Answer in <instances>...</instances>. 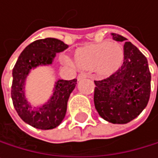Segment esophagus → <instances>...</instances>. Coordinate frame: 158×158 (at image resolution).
Here are the masks:
<instances>
[{
    "mask_svg": "<svg viewBox=\"0 0 158 158\" xmlns=\"http://www.w3.org/2000/svg\"><path fill=\"white\" fill-rule=\"evenodd\" d=\"M85 77H88V74L85 73H79V74H78V76H77V80H78V81H80V80L84 79V78H85Z\"/></svg>",
    "mask_w": 158,
    "mask_h": 158,
    "instance_id": "esophagus-1",
    "label": "esophagus"
}]
</instances>
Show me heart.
<instances>
[{
    "label": "heart",
    "instance_id": "heart-1",
    "mask_svg": "<svg viewBox=\"0 0 158 158\" xmlns=\"http://www.w3.org/2000/svg\"><path fill=\"white\" fill-rule=\"evenodd\" d=\"M124 52L122 46L114 42L89 44L78 48L74 52L75 65L85 70L93 69L100 76H109L123 65ZM64 61L72 63L68 57Z\"/></svg>",
    "mask_w": 158,
    "mask_h": 158
}]
</instances>
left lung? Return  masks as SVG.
<instances>
[{
    "label": "left lung",
    "mask_w": 158,
    "mask_h": 158,
    "mask_svg": "<svg viewBox=\"0 0 158 158\" xmlns=\"http://www.w3.org/2000/svg\"><path fill=\"white\" fill-rule=\"evenodd\" d=\"M113 39L126 41L123 35L112 33ZM123 66L115 73L94 81V105L104 120L117 124L133 121L146 107L151 92V73L147 58L131 42L123 45Z\"/></svg>",
    "instance_id": "left-lung-1"
}]
</instances>
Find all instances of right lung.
Returning <instances> with one entry per match:
<instances>
[{"mask_svg":"<svg viewBox=\"0 0 158 158\" xmlns=\"http://www.w3.org/2000/svg\"><path fill=\"white\" fill-rule=\"evenodd\" d=\"M69 46L56 38L47 37L29 44L16 62L13 69L11 97L14 107L20 119L29 125L49 130L57 127L64 120L68 100L76 85V79L56 82L53 92L43 106H33L25 96V82L31 69L38 66L52 65L57 52L65 51Z\"/></svg>","mask_w":158,"mask_h":158,"instance_id":"obj_1","label":"right lung"}]
</instances>
